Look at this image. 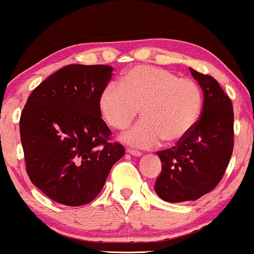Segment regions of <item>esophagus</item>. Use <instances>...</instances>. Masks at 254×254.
Returning a JSON list of instances; mask_svg holds the SVG:
<instances>
[{"label":"esophagus","mask_w":254,"mask_h":254,"mask_svg":"<svg viewBox=\"0 0 254 254\" xmlns=\"http://www.w3.org/2000/svg\"><path fill=\"white\" fill-rule=\"evenodd\" d=\"M127 154L132 155V156H137V157L142 155V152H140V151H138V150H133V149H130V148L127 149Z\"/></svg>","instance_id":"34e87169"}]
</instances>
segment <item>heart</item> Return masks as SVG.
<instances>
[{
  "label": "heart",
  "instance_id": "b5f03b06",
  "mask_svg": "<svg viewBox=\"0 0 254 254\" xmlns=\"http://www.w3.org/2000/svg\"><path fill=\"white\" fill-rule=\"evenodd\" d=\"M99 109L110 127L127 129L139 114L142 121L123 136L129 144L151 148L174 144L196 124L202 109V91L196 81L150 65L131 68L121 85L109 84L99 98Z\"/></svg>",
  "mask_w": 254,
  "mask_h": 254
}]
</instances>
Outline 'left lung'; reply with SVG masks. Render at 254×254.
Returning <instances> with one entry per match:
<instances>
[{
  "mask_svg": "<svg viewBox=\"0 0 254 254\" xmlns=\"http://www.w3.org/2000/svg\"><path fill=\"white\" fill-rule=\"evenodd\" d=\"M190 69L203 91L196 124L175 146L157 151L162 173L155 191L168 202L196 200L213 190L227 169L234 146L233 105L212 75Z\"/></svg>",
  "mask_w": 254,
  "mask_h": 254,
  "instance_id": "left-lung-1",
  "label": "left lung"
}]
</instances>
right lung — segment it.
Listing matches in <instances>:
<instances>
[{"instance_id": "1", "label": "right lung", "mask_w": 254, "mask_h": 254, "mask_svg": "<svg viewBox=\"0 0 254 254\" xmlns=\"http://www.w3.org/2000/svg\"><path fill=\"white\" fill-rule=\"evenodd\" d=\"M114 67L68 65L29 94L20 135L30 181L58 203L77 207L100 193L125 149L111 142L99 98Z\"/></svg>"}]
</instances>
